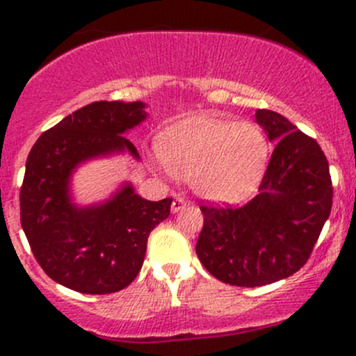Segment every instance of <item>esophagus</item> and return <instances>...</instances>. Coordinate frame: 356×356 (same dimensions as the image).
<instances>
[{"instance_id": "1", "label": "esophagus", "mask_w": 356, "mask_h": 356, "mask_svg": "<svg viewBox=\"0 0 356 356\" xmlns=\"http://www.w3.org/2000/svg\"><path fill=\"white\" fill-rule=\"evenodd\" d=\"M187 206V201L184 197H175L172 201V212H179L182 211L184 207Z\"/></svg>"}]
</instances>
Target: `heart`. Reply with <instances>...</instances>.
I'll return each instance as SVG.
<instances>
[{
  "instance_id": "1",
  "label": "heart",
  "mask_w": 356,
  "mask_h": 356,
  "mask_svg": "<svg viewBox=\"0 0 356 356\" xmlns=\"http://www.w3.org/2000/svg\"><path fill=\"white\" fill-rule=\"evenodd\" d=\"M159 154L162 169L191 181L201 197L234 204L249 197L263 179L269 144L254 124L199 117L165 134Z\"/></svg>"
}]
</instances>
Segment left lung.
<instances>
[{"label": "left lung", "mask_w": 356, "mask_h": 356, "mask_svg": "<svg viewBox=\"0 0 356 356\" xmlns=\"http://www.w3.org/2000/svg\"><path fill=\"white\" fill-rule=\"evenodd\" d=\"M256 120L277 142L259 192L241 207L202 204L195 244L212 276L243 288L271 284L303 268L333 204L328 161L318 142L271 110H256Z\"/></svg>", "instance_id": "8db88e82"}]
</instances>
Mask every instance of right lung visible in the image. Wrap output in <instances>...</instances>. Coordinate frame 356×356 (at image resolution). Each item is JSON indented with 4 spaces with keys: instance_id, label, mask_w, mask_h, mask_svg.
<instances>
[{
    "instance_id": "add662e5",
    "label": "right lung",
    "mask_w": 356,
    "mask_h": 356,
    "mask_svg": "<svg viewBox=\"0 0 356 356\" xmlns=\"http://www.w3.org/2000/svg\"><path fill=\"white\" fill-rule=\"evenodd\" d=\"M145 118L142 102H93L43 132L31 147L19 191V219L36 263L58 284L85 295H110L136 280L147 239L169 218L172 199L145 201L125 186L112 201L79 209L68 181L76 164L129 150L125 130Z\"/></svg>"
}]
</instances>
